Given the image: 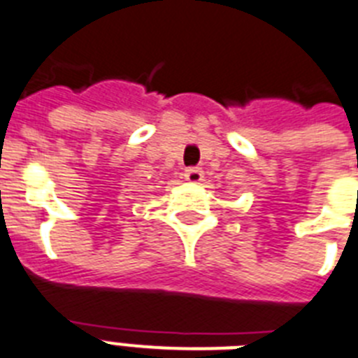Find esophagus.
I'll return each mask as SVG.
<instances>
[{
  "label": "esophagus",
  "mask_w": 358,
  "mask_h": 358,
  "mask_svg": "<svg viewBox=\"0 0 358 358\" xmlns=\"http://www.w3.org/2000/svg\"><path fill=\"white\" fill-rule=\"evenodd\" d=\"M184 176L191 184H200L204 180V171L200 169V167H189V169H185Z\"/></svg>",
  "instance_id": "obj_1"
}]
</instances>
